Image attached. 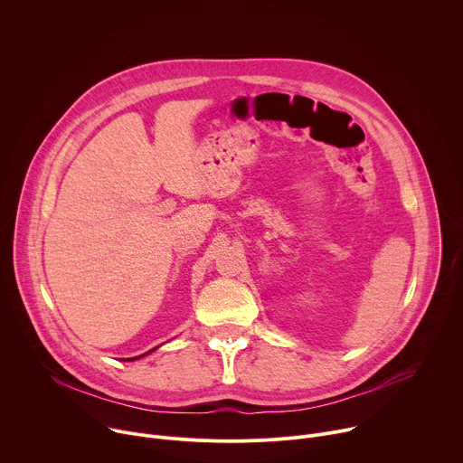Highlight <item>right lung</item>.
Wrapping results in <instances>:
<instances>
[{"mask_svg": "<svg viewBox=\"0 0 463 463\" xmlns=\"http://www.w3.org/2000/svg\"><path fill=\"white\" fill-rule=\"evenodd\" d=\"M159 348V346H157ZM157 348H154V350H157ZM154 350H150V352H146V354H143V355H139V357H131V359H124V361H136V359H141V357H145V355H148V354H152Z\"/></svg>", "mask_w": 463, "mask_h": 463, "instance_id": "right-lung-1", "label": "right lung"}]
</instances>
